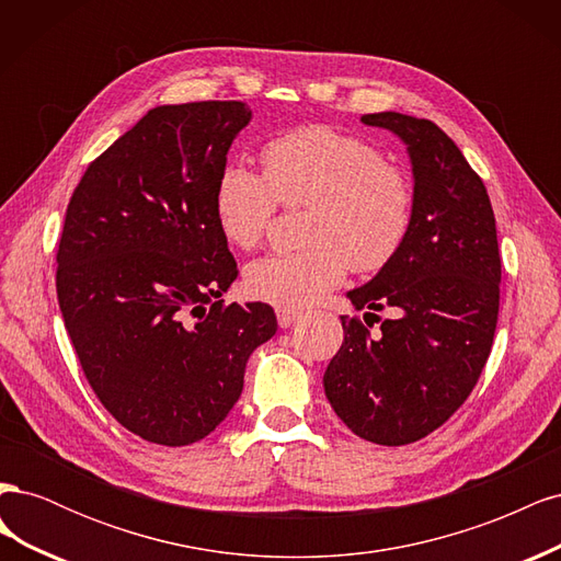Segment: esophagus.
Wrapping results in <instances>:
<instances>
[{
    "instance_id": "obj_1",
    "label": "esophagus",
    "mask_w": 561,
    "mask_h": 561,
    "mask_svg": "<svg viewBox=\"0 0 561 561\" xmlns=\"http://www.w3.org/2000/svg\"><path fill=\"white\" fill-rule=\"evenodd\" d=\"M276 318H278V325H280V328H290V325H295V322L301 318V313L295 311V309H283V307H278V309H276Z\"/></svg>"
}]
</instances>
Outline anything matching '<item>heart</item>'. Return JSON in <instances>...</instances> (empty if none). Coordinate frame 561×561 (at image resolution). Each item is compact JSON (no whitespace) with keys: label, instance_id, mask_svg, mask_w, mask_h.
Masks as SVG:
<instances>
[{"label":"heart","instance_id":"b5f03b06","mask_svg":"<svg viewBox=\"0 0 561 561\" xmlns=\"http://www.w3.org/2000/svg\"><path fill=\"white\" fill-rule=\"evenodd\" d=\"M264 175L227 163L215 184V215L225 239L252 250L262 243L278 201L313 203L304 227L309 245L268 254L245 268L252 297L283 309L318 301L355 271H379L396 257L412 227L414 192L407 175L355 135L309 126L271 140Z\"/></svg>","mask_w":561,"mask_h":561}]
</instances>
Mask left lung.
<instances>
[{
    "label": "left lung",
    "instance_id": "left-lung-1",
    "mask_svg": "<svg viewBox=\"0 0 561 561\" xmlns=\"http://www.w3.org/2000/svg\"><path fill=\"white\" fill-rule=\"evenodd\" d=\"M360 122L404 142L414 215L396 257L346 293L355 311L393 318L371 334L342 316L344 342L322 386L355 435L400 447L443 426L482 375L499 320L496 219L480 175L428 118L377 112Z\"/></svg>",
    "mask_w": 561,
    "mask_h": 561
}]
</instances>
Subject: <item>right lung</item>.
Listing matches in <instances>:
<instances>
[{"label": "right lung", "instance_id": "right-lung-1", "mask_svg": "<svg viewBox=\"0 0 561 561\" xmlns=\"http://www.w3.org/2000/svg\"><path fill=\"white\" fill-rule=\"evenodd\" d=\"M252 118L239 100L161 105L103 151L70 198L56 290L98 400L147 443L184 447L239 402L268 304H225L239 276L215 184Z\"/></svg>", "mask_w": 561, "mask_h": 561}]
</instances>
